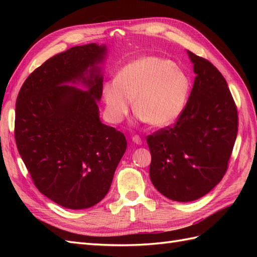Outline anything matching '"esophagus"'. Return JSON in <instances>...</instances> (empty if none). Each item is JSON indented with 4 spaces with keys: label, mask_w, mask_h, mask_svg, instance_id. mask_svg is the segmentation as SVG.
Segmentation results:
<instances>
[{
    "label": "esophagus",
    "mask_w": 257,
    "mask_h": 257,
    "mask_svg": "<svg viewBox=\"0 0 257 257\" xmlns=\"http://www.w3.org/2000/svg\"><path fill=\"white\" fill-rule=\"evenodd\" d=\"M133 141L135 144H137V145H141L143 144V139L140 138V136H138V135H135L134 137H133Z\"/></svg>",
    "instance_id": "1"
}]
</instances>
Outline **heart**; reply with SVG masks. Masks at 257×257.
Wrapping results in <instances>:
<instances>
[{
    "instance_id": "obj_1",
    "label": "heart",
    "mask_w": 257,
    "mask_h": 257,
    "mask_svg": "<svg viewBox=\"0 0 257 257\" xmlns=\"http://www.w3.org/2000/svg\"><path fill=\"white\" fill-rule=\"evenodd\" d=\"M190 85L188 75L170 59L141 57L125 65L116 79L103 85L106 114L110 122H120L135 98V109L141 120L154 127H165L182 113Z\"/></svg>"
}]
</instances>
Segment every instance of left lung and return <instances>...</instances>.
I'll return each mask as SVG.
<instances>
[{
	"label": "left lung",
	"instance_id": "left-lung-1",
	"mask_svg": "<svg viewBox=\"0 0 257 257\" xmlns=\"http://www.w3.org/2000/svg\"><path fill=\"white\" fill-rule=\"evenodd\" d=\"M196 74L177 122L147 137L150 179L168 199L194 201L224 177L237 136V108L225 78L207 59L188 52Z\"/></svg>",
	"mask_w": 257,
	"mask_h": 257
}]
</instances>
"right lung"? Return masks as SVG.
<instances>
[{"instance_id":"right-lung-1","label":"right lung","mask_w":257,"mask_h":257,"mask_svg":"<svg viewBox=\"0 0 257 257\" xmlns=\"http://www.w3.org/2000/svg\"><path fill=\"white\" fill-rule=\"evenodd\" d=\"M105 51L91 43L51 57L26 78L16 99L22 159L38 191L67 209H87L105 198L127 148L124 135L99 120L102 78L95 64ZM78 79L88 92L64 85Z\"/></svg>"}]
</instances>
